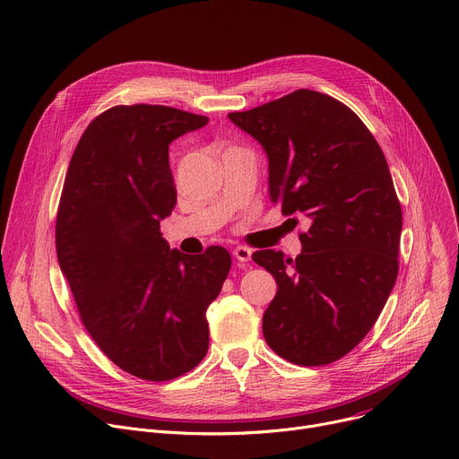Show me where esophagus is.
Wrapping results in <instances>:
<instances>
[{
    "label": "esophagus",
    "mask_w": 459,
    "mask_h": 459,
    "mask_svg": "<svg viewBox=\"0 0 459 459\" xmlns=\"http://www.w3.org/2000/svg\"><path fill=\"white\" fill-rule=\"evenodd\" d=\"M253 256V251L248 247H243V245H238L234 248V258L239 262V264H247L248 260H251Z\"/></svg>",
    "instance_id": "esophagus-1"
}]
</instances>
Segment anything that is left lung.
<instances>
[{
    "label": "left lung",
    "mask_w": 459,
    "mask_h": 459,
    "mask_svg": "<svg viewBox=\"0 0 459 459\" xmlns=\"http://www.w3.org/2000/svg\"><path fill=\"white\" fill-rule=\"evenodd\" d=\"M229 118L264 146L271 201L309 220L295 260L253 255L278 285L264 337L293 364L335 362L368 335L397 280L403 212L385 153L346 104L311 90Z\"/></svg>",
    "instance_id": "obj_1"
}]
</instances>
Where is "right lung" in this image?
Returning a JSON list of instances; mask_svg holds the SVG:
<instances>
[{"instance_id": "right-lung-1", "label": "right lung", "mask_w": 459, "mask_h": 459, "mask_svg": "<svg viewBox=\"0 0 459 459\" xmlns=\"http://www.w3.org/2000/svg\"><path fill=\"white\" fill-rule=\"evenodd\" d=\"M208 117L170 106H113L82 134L56 214V255L82 324L120 369L160 383L208 350L206 307L232 265L227 248L170 251L160 220L178 190L169 146Z\"/></svg>"}]
</instances>
